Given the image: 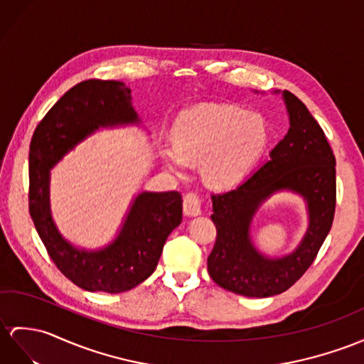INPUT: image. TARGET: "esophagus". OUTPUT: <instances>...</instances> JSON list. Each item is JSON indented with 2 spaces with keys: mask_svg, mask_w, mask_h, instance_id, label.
Masks as SVG:
<instances>
[{
  "mask_svg": "<svg viewBox=\"0 0 364 364\" xmlns=\"http://www.w3.org/2000/svg\"><path fill=\"white\" fill-rule=\"evenodd\" d=\"M183 213L188 218H196L200 215V198L196 193H190L183 198Z\"/></svg>",
  "mask_w": 364,
  "mask_h": 364,
  "instance_id": "1",
  "label": "esophagus"
}]
</instances>
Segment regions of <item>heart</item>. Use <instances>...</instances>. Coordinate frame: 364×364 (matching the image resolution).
I'll return each instance as SVG.
<instances>
[{
  "instance_id": "heart-1",
  "label": "heart",
  "mask_w": 364,
  "mask_h": 364,
  "mask_svg": "<svg viewBox=\"0 0 364 364\" xmlns=\"http://www.w3.org/2000/svg\"><path fill=\"white\" fill-rule=\"evenodd\" d=\"M262 115L237 106L203 103L179 114L173 125V146H162L168 170L183 174L188 162L200 161L210 187L228 188L241 182L267 145Z\"/></svg>"
}]
</instances>
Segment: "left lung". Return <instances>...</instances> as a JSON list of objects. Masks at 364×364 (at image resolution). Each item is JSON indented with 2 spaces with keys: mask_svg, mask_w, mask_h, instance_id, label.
Here are the masks:
<instances>
[{
  "mask_svg": "<svg viewBox=\"0 0 364 364\" xmlns=\"http://www.w3.org/2000/svg\"><path fill=\"white\" fill-rule=\"evenodd\" d=\"M273 94L286 105V137L237 188L211 196L218 237L208 273L219 287L249 298L279 295L295 284L329 235L335 213V156L324 131L298 97L279 90ZM278 192L304 199L308 227L294 251L274 257L255 247L251 228L260 207Z\"/></svg>",
  "mask_w": 364,
  "mask_h": 364,
  "instance_id": "8db88e82",
  "label": "left lung"
}]
</instances>
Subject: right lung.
<instances>
[{
    "label": "right lung",
    "mask_w": 364,
    "mask_h": 364,
    "mask_svg": "<svg viewBox=\"0 0 364 364\" xmlns=\"http://www.w3.org/2000/svg\"><path fill=\"white\" fill-rule=\"evenodd\" d=\"M139 127L131 90L115 80H86L52 106L35 129L29 149V211L52 261L70 281L90 291L122 294L153 274L166 237L182 223L177 191H139L112 241L86 249L66 239L50 210V171L100 129Z\"/></svg>",
    "instance_id": "right-lung-1"
}]
</instances>
